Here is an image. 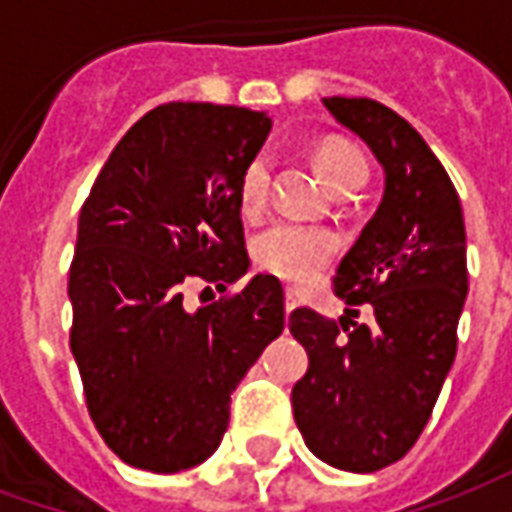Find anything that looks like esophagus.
<instances>
[{"mask_svg":"<svg viewBox=\"0 0 512 512\" xmlns=\"http://www.w3.org/2000/svg\"><path fill=\"white\" fill-rule=\"evenodd\" d=\"M296 310V293H293V290H288V293H285V312H293Z\"/></svg>","mask_w":512,"mask_h":512,"instance_id":"esophagus-1","label":"esophagus"}]
</instances>
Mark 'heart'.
Wrapping results in <instances>:
<instances>
[{"mask_svg": "<svg viewBox=\"0 0 512 512\" xmlns=\"http://www.w3.org/2000/svg\"><path fill=\"white\" fill-rule=\"evenodd\" d=\"M315 167L321 178L329 183V189L340 191L351 189L356 183L367 180V164L362 153L345 139H323L315 150ZM268 194V161L263 156L252 158L241 172L238 200L246 213H255L263 208ZM337 252V241L326 230L301 227V224L277 222L257 235L255 260L257 266L266 268L290 282H304L315 277L321 268L329 266V260Z\"/></svg>", "mask_w": 512, "mask_h": 512, "instance_id": "b5f03b06", "label": "heart"}]
</instances>
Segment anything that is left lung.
Here are the masks:
<instances>
[{
	"mask_svg": "<svg viewBox=\"0 0 512 512\" xmlns=\"http://www.w3.org/2000/svg\"><path fill=\"white\" fill-rule=\"evenodd\" d=\"M384 167V197L340 260L334 293L367 304L373 321L340 323L310 307L290 312V334L310 367L293 386L304 444L345 472L400 461L428 425L458 348L469 274L458 191L425 139L370 98H323Z\"/></svg>",
	"mask_w": 512,
	"mask_h": 512,
	"instance_id": "1",
	"label": "left lung"
}]
</instances>
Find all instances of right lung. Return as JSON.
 <instances>
[{
	"label": "right lung",
	"instance_id": "right-lung-1",
	"mask_svg": "<svg viewBox=\"0 0 512 512\" xmlns=\"http://www.w3.org/2000/svg\"><path fill=\"white\" fill-rule=\"evenodd\" d=\"M266 112L164 104L117 142L79 213L71 351L95 428L120 461L183 472L219 447L230 395L285 329L277 277L189 312V279L227 290L249 271L241 172Z\"/></svg>",
	"mask_w": 512,
	"mask_h": 512
}]
</instances>
